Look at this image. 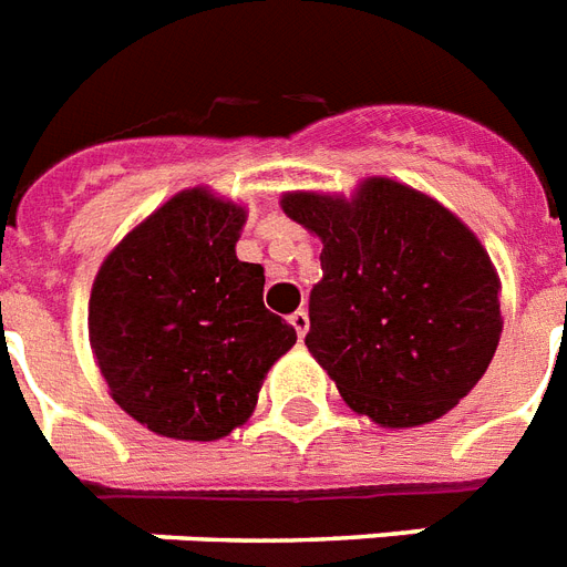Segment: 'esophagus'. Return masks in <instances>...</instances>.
Listing matches in <instances>:
<instances>
[{
  "label": "esophagus",
  "instance_id": "obj_1",
  "mask_svg": "<svg viewBox=\"0 0 567 567\" xmlns=\"http://www.w3.org/2000/svg\"><path fill=\"white\" fill-rule=\"evenodd\" d=\"M289 324L296 328L298 339H305L307 328H310V319H307V312H305V310H296V312H292V316H289Z\"/></svg>",
  "mask_w": 567,
  "mask_h": 567
}]
</instances>
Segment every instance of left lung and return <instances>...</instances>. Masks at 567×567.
<instances>
[{
	"instance_id": "obj_1",
	"label": "left lung",
	"mask_w": 567,
	"mask_h": 567,
	"mask_svg": "<svg viewBox=\"0 0 567 567\" xmlns=\"http://www.w3.org/2000/svg\"><path fill=\"white\" fill-rule=\"evenodd\" d=\"M284 213L324 243L305 346L351 410L415 427L477 386L504 328L501 284L454 213L389 178L354 202L292 193Z\"/></svg>"
}]
</instances>
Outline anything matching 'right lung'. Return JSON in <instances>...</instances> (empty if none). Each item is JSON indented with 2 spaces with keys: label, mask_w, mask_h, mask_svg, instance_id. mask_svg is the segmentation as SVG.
<instances>
[{
  "label": "right lung",
  "mask_w": 567,
  "mask_h": 567,
  "mask_svg": "<svg viewBox=\"0 0 567 567\" xmlns=\"http://www.w3.org/2000/svg\"><path fill=\"white\" fill-rule=\"evenodd\" d=\"M246 210L187 189L131 230L90 296V346L113 401L161 436L213 442L243 424L296 328L237 260Z\"/></svg>",
  "instance_id": "1"
}]
</instances>
